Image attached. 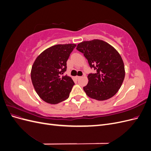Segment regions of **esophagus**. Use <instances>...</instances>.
I'll use <instances>...</instances> for the list:
<instances>
[{
	"mask_svg": "<svg viewBox=\"0 0 151 151\" xmlns=\"http://www.w3.org/2000/svg\"><path fill=\"white\" fill-rule=\"evenodd\" d=\"M80 76H76V78L77 79H79L80 78Z\"/></svg>",
	"mask_w": 151,
	"mask_h": 151,
	"instance_id": "esophagus-1",
	"label": "esophagus"
}]
</instances>
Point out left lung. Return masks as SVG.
I'll use <instances>...</instances> for the list:
<instances>
[{
    "mask_svg": "<svg viewBox=\"0 0 151 151\" xmlns=\"http://www.w3.org/2000/svg\"><path fill=\"white\" fill-rule=\"evenodd\" d=\"M76 48L84 53L90 67L96 70L88 75V83L83 88L88 96L104 101L115 95L125 75L124 63L117 50L98 39L84 41Z\"/></svg>",
    "mask_w": 151,
    "mask_h": 151,
    "instance_id": "8db88e82",
    "label": "left lung"
}]
</instances>
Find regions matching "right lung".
<instances>
[{"label":"right lung","instance_id":"obj_1","mask_svg":"<svg viewBox=\"0 0 151 151\" xmlns=\"http://www.w3.org/2000/svg\"><path fill=\"white\" fill-rule=\"evenodd\" d=\"M76 44H59L48 48L36 58L31 70V79L40 98L55 104L67 99L74 83L70 77L62 76L67 61Z\"/></svg>","mask_w":151,"mask_h":151}]
</instances>
